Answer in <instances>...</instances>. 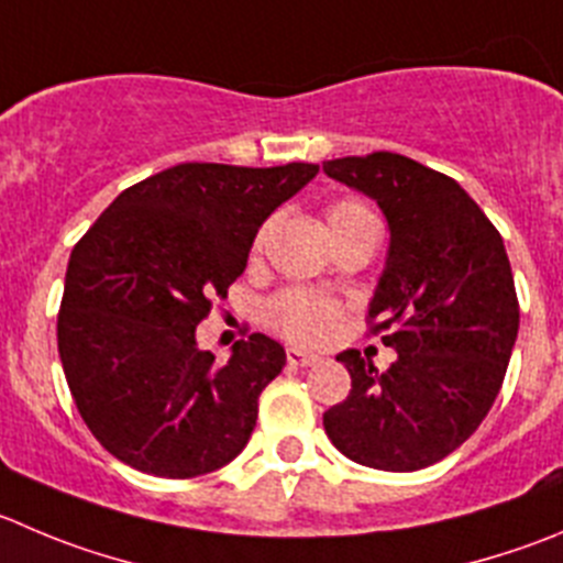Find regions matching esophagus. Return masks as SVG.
I'll return each mask as SVG.
<instances>
[{
    "mask_svg": "<svg viewBox=\"0 0 563 563\" xmlns=\"http://www.w3.org/2000/svg\"><path fill=\"white\" fill-rule=\"evenodd\" d=\"M287 362H290L292 367H312L318 365L320 358L314 356V353L301 351V347H287Z\"/></svg>",
    "mask_w": 563,
    "mask_h": 563,
    "instance_id": "1",
    "label": "esophagus"
}]
</instances>
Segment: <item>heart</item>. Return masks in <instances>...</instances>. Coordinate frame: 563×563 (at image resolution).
<instances>
[{
    "label": "heart",
    "mask_w": 563,
    "mask_h": 563,
    "mask_svg": "<svg viewBox=\"0 0 563 563\" xmlns=\"http://www.w3.org/2000/svg\"><path fill=\"white\" fill-rule=\"evenodd\" d=\"M325 218H329V227L334 234L340 229L353 227V223L376 221L371 207L362 205V201H336V205L329 207ZM267 229H271V223H265L256 232L254 251L262 249ZM265 318L287 340L303 342V345H318V342H325L334 334L336 320H340V303L334 298L307 290V287H290V290H282L267 301Z\"/></svg>",
    "instance_id": "heart-1"
}]
</instances>
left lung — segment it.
Segmentation results:
<instances>
[{"mask_svg": "<svg viewBox=\"0 0 563 563\" xmlns=\"http://www.w3.org/2000/svg\"><path fill=\"white\" fill-rule=\"evenodd\" d=\"M323 170L376 198L387 218L367 318L398 351L384 373L353 347L336 356L351 393L323 415L325 433L365 467H431L473 437L506 378L519 329L506 245L456 179L404 154L329 159Z\"/></svg>", "mask_w": 563, "mask_h": 563, "instance_id": "left-lung-1", "label": "left lung"}]
</instances>
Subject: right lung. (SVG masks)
<instances>
[{"instance_id": "right-lung-1", "label": "right lung", "mask_w": 563, "mask_h": 563, "mask_svg": "<svg viewBox=\"0 0 563 563\" xmlns=\"http://www.w3.org/2000/svg\"><path fill=\"white\" fill-rule=\"evenodd\" d=\"M318 170L174 165L126 187L74 245L57 351L85 426L118 462L196 478L249 445L285 347L251 334L218 365L196 325L245 271L265 218Z\"/></svg>"}]
</instances>
